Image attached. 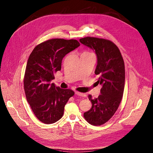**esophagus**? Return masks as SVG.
I'll return each instance as SVG.
<instances>
[{"instance_id":"34e87169","label":"esophagus","mask_w":153,"mask_h":153,"mask_svg":"<svg viewBox=\"0 0 153 153\" xmlns=\"http://www.w3.org/2000/svg\"><path fill=\"white\" fill-rule=\"evenodd\" d=\"M75 94H76L77 95L80 96V97H85V94L81 93V92H76Z\"/></svg>"}]
</instances>
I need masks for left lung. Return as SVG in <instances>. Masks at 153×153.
I'll list each match as a JSON object with an SVG mask.
<instances>
[{
    "label": "left lung",
    "instance_id": "obj_1",
    "mask_svg": "<svg viewBox=\"0 0 153 153\" xmlns=\"http://www.w3.org/2000/svg\"><path fill=\"white\" fill-rule=\"evenodd\" d=\"M82 44L94 50L97 57L95 74L96 82L102 85L101 94L92 99L91 108L84 114L91 125L100 126L114 116L122 101L125 87V63L117 46L108 39L87 36L79 39Z\"/></svg>",
    "mask_w": 153,
    "mask_h": 153
}]
</instances>
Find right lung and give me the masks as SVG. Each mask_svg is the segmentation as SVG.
Segmentation results:
<instances>
[{
	"label": "right lung",
	"mask_w": 153,
	"mask_h": 153,
	"mask_svg": "<svg viewBox=\"0 0 153 153\" xmlns=\"http://www.w3.org/2000/svg\"><path fill=\"white\" fill-rule=\"evenodd\" d=\"M80 46L76 39L54 38L38 45L31 53L23 79L28 103L36 117L46 124L55 123L64 114V106L74 95L51 83L60 71L62 58Z\"/></svg>",
	"instance_id": "1"
}]
</instances>
